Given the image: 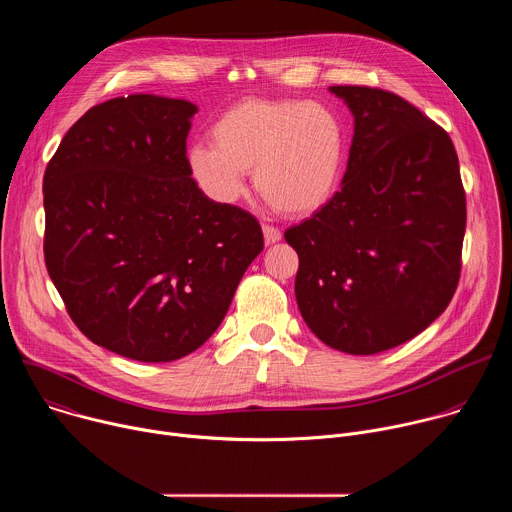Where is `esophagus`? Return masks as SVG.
<instances>
[{"instance_id":"34e87169","label":"esophagus","mask_w":512,"mask_h":512,"mask_svg":"<svg viewBox=\"0 0 512 512\" xmlns=\"http://www.w3.org/2000/svg\"><path fill=\"white\" fill-rule=\"evenodd\" d=\"M263 237H265V243H267V245H273V243H279V241H281V231H279L277 227L263 225Z\"/></svg>"}]
</instances>
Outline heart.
<instances>
[{"instance_id":"b5f03b06","label":"heart","mask_w":512,"mask_h":512,"mask_svg":"<svg viewBox=\"0 0 512 512\" xmlns=\"http://www.w3.org/2000/svg\"><path fill=\"white\" fill-rule=\"evenodd\" d=\"M212 143H194L188 168L216 202L231 204L253 172L257 192L279 212L306 216L336 192L346 154L340 117L298 99H245L218 117Z\"/></svg>"}]
</instances>
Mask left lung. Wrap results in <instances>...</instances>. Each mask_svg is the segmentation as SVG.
Listing matches in <instances>:
<instances>
[{"mask_svg": "<svg viewBox=\"0 0 512 512\" xmlns=\"http://www.w3.org/2000/svg\"><path fill=\"white\" fill-rule=\"evenodd\" d=\"M354 115L342 188L285 231L296 300L330 348L377 354L423 332L454 298L466 192L454 143L403 97L330 87Z\"/></svg>", "mask_w": 512, "mask_h": 512, "instance_id": "left-lung-1", "label": "left lung"}]
</instances>
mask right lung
Here are the masks:
<instances>
[{"instance_id":"right-lung-1","label":"right lung","mask_w":512,"mask_h":512,"mask_svg":"<svg viewBox=\"0 0 512 512\" xmlns=\"http://www.w3.org/2000/svg\"><path fill=\"white\" fill-rule=\"evenodd\" d=\"M196 111L156 95L95 105L44 172V261L66 312L91 342L139 362L202 346L263 251L257 218L190 178Z\"/></svg>"}]
</instances>
